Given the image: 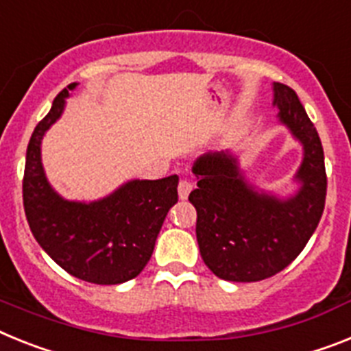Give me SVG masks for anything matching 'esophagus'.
I'll use <instances>...</instances> for the list:
<instances>
[{
    "mask_svg": "<svg viewBox=\"0 0 351 351\" xmlns=\"http://www.w3.org/2000/svg\"><path fill=\"white\" fill-rule=\"evenodd\" d=\"M191 191H193V182L191 180H180L178 184V196L180 199H187V196L191 194Z\"/></svg>",
    "mask_w": 351,
    "mask_h": 351,
    "instance_id": "obj_1",
    "label": "esophagus"
}]
</instances>
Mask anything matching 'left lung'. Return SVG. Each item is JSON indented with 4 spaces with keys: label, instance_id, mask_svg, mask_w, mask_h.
Wrapping results in <instances>:
<instances>
[{
    "label": "left lung",
    "instance_id": "8db88e82",
    "mask_svg": "<svg viewBox=\"0 0 351 351\" xmlns=\"http://www.w3.org/2000/svg\"><path fill=\"white\" fill-rule=\"evenodd\" d=\"M274 91L279 120L304 145L297 173L302 187L293 197L256 193L228 154H206L193 167L197 189L189 201L197 212L201 258L224 281H263L285 270L306 247L325 208L327 173L316 127L295 90L274 83Z\"/></svg>",
    "mask_w": 351,
    "mask_h": 351
}]
</instances>
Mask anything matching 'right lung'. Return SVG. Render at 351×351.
I'll return each instance as SVG.
<instances>
[{
	"instance_id": "add662e5",
	"label": "right lung",
	"mask_w": 351,
	"mask_h": 351,
	"mask_svg": "<svg viewBox=\"0 0 351 351\" xmlns=\"http://www.w3.org/2000/svg\"><path fill=\"white\" fill-rule=\"evenodd\" d=\"M74 88L72 83L58 93L33 130L23 178L24 212L36 242L70 276L93 285H120L139 276L150 261L164 219L178 201V176L132 180L88 205L58 196L45 180L40 143Z\"/></svg>"
}]
</instances>
